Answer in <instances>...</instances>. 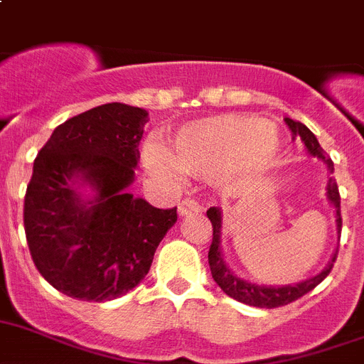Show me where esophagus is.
Instances as JSON below:
<instances>
[{"mask_svg": "<svg viewBox=\"0 0 364 364\" xmlns=\"http://www.w3.org/2000/svg\"><path fill=\"white\" fill-rule=\"evenodd\" d=\"M200 210H203L200 204H198L197 200H193V198H186V200H182V203L178 204V213L182 217L191 215V213H198Z\"/></svg>", "mask_w": 364, "mask_h": 364, "instance_id": "1", "label": "esophagus"}]
</instances>
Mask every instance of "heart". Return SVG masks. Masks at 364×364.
Here are the masks:
<instances>
[{
	"label": "heart",
	"instance_id": "heart-1",
	"mask_svg": "<svg viewBox=\"0 0 364 364\" xmlns=\"http://www.w3.org/2000/svg\"><path fill=\"white\" fill-rule=\"evenodd\" d=\"M282 149L274 123L245 114H219L178 127L161 151L145 149V164L154 173L173 175V167L197 176H217L239 188L271 169Z\"/></svg>",
	"mask_w": 364,
	"mask_h": 364
}]
</instances>
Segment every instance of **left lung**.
Returning a JSON list of instances; mask_svg holds the SVG:
<instances>
[{"label": "left lung", "mask_w": 364, "mask_h": 364, "mask_svg": "<svg viewBox=\"0 0 364 364\" xmlns=\"http://www.w3.org/2000/svg\"><path fill=\"white\" fill-rule=\"evenodd\" d=\"M285 123H287L289 130L293 132V139L300 138L302 144L306 145L307 152L311 156L318 158V160L328 167L330 173H333V161L324 152V149L321 147L316 136L313 134L311 130L307 129L304 123L300 121H294L291 117H285ZM326 198L330 200L331 206L335 208V223H337V234L341 235V226H343V219H341V195H338V188L335 178L328 180V186H326ZM208 219L212 220L213 226V239L212 247H210V252H208V263H210V271H212L213 279L215 284L223 289V293L228 294L230 298H234L237 302H243L247 306L254 307H267V309H272V307L287 306V304L294 302L300 296H304L306 293H309L311 289H315L316 285L321 284L326 276L330 274L331 269H333V263L337 259V250H335L333 257H331L328 265L322 269L316 276L304 279V282H298V284H289V285H257L248 282V279L239 278L232 269L228 267V263L225 262V256H223V250H220V234H223V213H220L219 208H210L206 212Z\"/></svg>", "instance_id": "8db88e82"}]
</instances>
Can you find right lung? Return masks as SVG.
I'll use <instances>...</instances> for the list:
<instances>
[{
	"label": "right lung",
	"mask_w": 364,
	"mask_h": 364,
	"mask_svg": "<svg viewBox=\"0 0 364 364\" xmlns=\"http://www.w3.org/2000/svg\"><path fill=\"white\" fill-rule=\"evenodd\" d=\"M147 121L144 108L101 105L58 125L34 160L23 204L27 245L40 274L68 296L107 302L129 293L176 223V208L129 193Z\"/></svg>",
	"instance_id": "right-lung-1"
}]
</instances>
